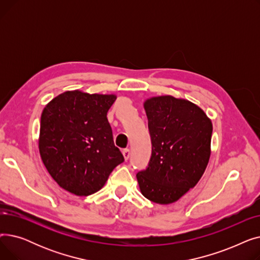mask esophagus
<instances>
[{"mask_svg": "<svg viewBox=\"0 0 260 260\" xmlns=\"http://www.w3.org/2000/svg\"><path fill=\"white\" fill-rule=\"evenodd\" d=\"M122 154H123V157H124V159H125V160H127V159L129 158L131 151H129L128 148H124V149H123V151H122Z\"/></svg>", "mask_w": 260, "mask_h": 260, "instance_id": "34e87169", "label": "esophagus"}]
</instances>
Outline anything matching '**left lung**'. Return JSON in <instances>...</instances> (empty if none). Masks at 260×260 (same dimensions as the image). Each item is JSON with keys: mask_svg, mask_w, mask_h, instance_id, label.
<instances>
[{"mask_svg": "<svg viewBox=\"0 0 260 260\" xmlns=\"http://www.w3.org/2000/svg\"><path fill=\"white\" fill-rule=\"evenodd\" d=\"M144 109L152 156L136 176L145 198L170 204L193 188L206 171L213 125L199 106L173 95L149 98Z\"/></svg>", "mask_w": 260, "mask_h": 260, "instance_id": "8db88e82", "label": "left lung"}]
</instances>
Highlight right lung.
<instances>
[{
    "instance_id": "right-lung-1",
    "label": "right lung",
    "mask_w": 260,
    "mask_h": 260,
    "mask_svg": "<svg viewBox=\"0 0 260 260\" xmlns=\"http://www.w3.org/2000/svg\"><path fill=\"white\" fill-rule=\"evenodd\" d=\"M116 99L115 94L68 90L44 107L41 159L52 179L67 192L77 196L98 192L124 161L106 117Z\"/></svg>"
}]
</instances>
